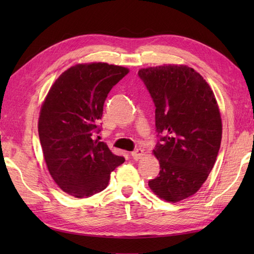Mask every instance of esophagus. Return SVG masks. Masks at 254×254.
<instances>
[{
  "mask_svg": "<svg viewBox=\"0 0 254 254\" xmlns=\"http://www.w3.org/2000/svg\"><path fill=\"white\" fill-rule=\"evenodd\" d=\"M131 156L133 157V159H135V160L141 159L144 156V150L142 148H136L134 152L131 153Z\"/></svg>",
  "mask_w": 254,
  "mask_h": 254,
  "instance_id": "34e87169",
  "label": "esophagus"
}]
</instances>
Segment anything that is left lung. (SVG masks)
<instances>
[{
	"instance_id": "obj_1",
	"label": "left lung",
	"mask_w": 254,
	"mask_h": 254,
	"mask_svg": "<svg viewBox=\"0 0 254 254\" xmlns=\"http://www.w3.org/2000/svg\"><path fill=\"white\" fill-rule=\"evenodd\" d=\"M141 78L156 107L158 142L153 150L159 176L148 181L167 202L196 193L212 171L222 142V119L213 90L187 65L141 68Z\"/></svg>"
}]
</instances>
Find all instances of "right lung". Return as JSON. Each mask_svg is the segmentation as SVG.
<instances>
[{
    "label": "right lung",
    "instance_id": "obj_1",
    "mask_svg": "<svg viewBox=\"0 0 254 254\" xmlns=\"http://www.w3.org/2000/svg\"><path fill=\"white\" fill-rule=\"evenodd\" d=\"M130 72L108 63L77 64L63 72L42 104L38 132L52 179L78 198L107 188L124 157L94 139L111 88Z\"/></svg>",
    "mask_w": 254,
    "mask_h": 254
}]
</instances>
